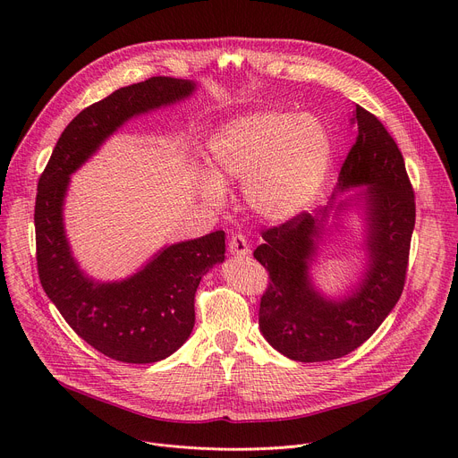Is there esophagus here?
I'll use <instances>...</instances> for the list:
<instances>
[{
  "mask_svg": "<svg viewBox=\"0 0 458 458\" xmlns=\"http://www.w3.org/2000/svg\"><path fill=\"white\" fill-rule=\"evenodd\" d=\"M228 250L235 258H244L250 254V244L246 242V239L242 235H232V239L228 242Z\"/></svg>",
  "mask_w": 458,
  "mask_h": 458,
  "instance_id": "obj_1",
  "label": "esophagus"
}]
</instances>
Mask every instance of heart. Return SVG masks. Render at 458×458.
Listing matches in <instances>:
<instances>
[{"mask_svg":"<svg viewBox=\"0 0 458 458\" xmlns=\"http://www.w3.org/2000/svg\"><path fill=\"white\" fill-rule=\"evenodd\" d=\"M332 160L323 123L293 111H258L232 118L210 135L195 172L200 199L214 208L228 200L226 184L244 182L252 212L270 223L294 219L318 197Z\"/></svg>","mask_w":458,"mask_h":458,"instance_id":"obj_1","label":"heart"}]
</instances>
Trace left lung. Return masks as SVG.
Listing matches in <instances>:
<instances>
[{
    "label": "left lung",
    "instance_id": "1",
    "mask_svg": "<svg viewBox=\"0 0 458 458\" xmlns=\"http://www.w3.org/2000/svg\"><path fill=\"white\" fill-rule=\"evenodd\" d=\"M358 130L338 184L327 206L263 232L254 258L268 270L270 286L261 298L259 328L265 340L296 361L342 358L363 342L398 303L414 230V193L403 157L382 122L356 106ZM357 191L338 199L347 191ZM351 215L360 223L362 270L340 297L325 295L311 270L330 229H346ZM331 228L328 229L327 223Z\"/></svg>",
    "mask_w": 458,
    "mask_h": 458
}]
</instances>
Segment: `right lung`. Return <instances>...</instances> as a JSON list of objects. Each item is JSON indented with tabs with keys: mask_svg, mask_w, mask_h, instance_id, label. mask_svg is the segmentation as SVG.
I'll list each match as a JSON object with an SVG mask.
<instances>
[{
	"mask_svg": "<svg viewBox=\"0 0 458 458\" xmlns=\"http://www.w3.org/2000/svg\"><path fill=\"white\" fill-rule=\"evenodd\" d=\"M193 80L153 76L78 113L58 139L38 182L34 226L41 286L76 335L107 358L153 363L172 356L195 325V290L225 261V232L164 244L123 279L100 281L74 258L65 230L71 177L131 118L175 106Z\"/></svg>",
	"mask_w": 458,
	"mask_h": 458,
	"instance_id": "right-lung-1",
	"label": "right lung"
}]
</instances>
